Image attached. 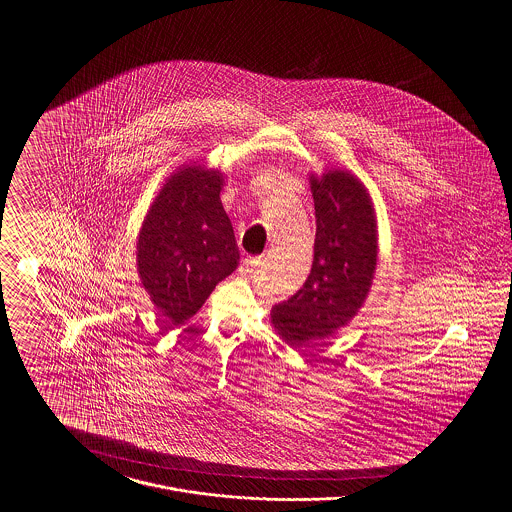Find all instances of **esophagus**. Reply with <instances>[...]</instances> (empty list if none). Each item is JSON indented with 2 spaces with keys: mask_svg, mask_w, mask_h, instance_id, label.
<instances>
[{
  "mask_svg": "<svg viewBox=\"0 0 512 512\" xmlns=\"http://www.w3.org/2000/svg\"><path fill=\"white\" fill-rule=\"evenodd\" d=\"M259 267H261V257H249V259H245L244 263H242L240 270L244 274H251V272H255Z\"/></svg>",
  "mask_w": 512,
  "mask_h": 512,
  "instance_id": "esophagus-1",
  "label": "esophagus"
}]
</instances>
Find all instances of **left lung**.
I'll use <instances>...</instances> for the list:
<instances>
[{
    "mask_svg": "<svg viewBox=\"0 0 512 512\" xmlns=\"http://www.w3.org/2000/svg\"><path fill=\"white\" fill-rule=\"evenodd\" d=\"M315 199V259L303 288L272 307L282 340H324L359 313L370 292L376 257V215L365 184L347 171L311 176Z\"/></svg>",
    "mask_w": 512,
    "mask_h": 512,
    "instance_id": "1",
    "label": "left lung"
}]
</instances>
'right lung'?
Wrapping results in <instances>:
<instances>
[{
	"label": "right lung",
	"mask_w": 512,
	"mask_h": 512,
	"mask_svg": "<svg viewBox=\"0 0 512 512\" xmlns=\"http://www.w3.org/2000/svg\"><path fill=\"white\" fill-rule=\"evenodd\" d=\"M222 172L190 165L172 172L147 211L136 244L140 280L157 311L182 324L240 263L222 203Z\"/></svg>",
	"instance_id": "obj_1"
}]
</instances>
